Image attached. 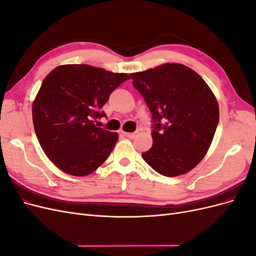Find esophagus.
I'll return each mask as SVG.
<instances>
[{
	"mask_svg": "<svg viewBox=\"0 0 256 256\" xmlns=\"http://www.w3.org/2000/svg\"><path fill=\"white\" fill-rule=\"evenodd\" d=\"M138 134V131H134V132H122L124 136H127L129 138H134Z\"/></svg>",
	"mask_w": 256,
	"mask_h": 256,
	"instance_id": "esophagus-1",
	"label": "esophagus"
}]
</instances>
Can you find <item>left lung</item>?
Returning a JSON list of instances; mask_svg holds the SVG:
<instances>
[{"label": "left lung", "instance_id": "left-lung-1", "mask_svg": "<svg viewBox=\"0 0 256 256\" xmlns=\"http://www.w3.org/2000/svg\"><path fill=\"white\" fill-rule=\"evenodd\" d=\"M130 76L152 113V146L143 159L164 176L189 172L206 154L219 122L212 90L182 64H164Z\"/></svg>", "mask_w": 256, "mask_h": 256}]
</instances>
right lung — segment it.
<instances>
[{"label": "right lung", "instance_id": "obj_1", "mask_svg": "<svg viewBox=\"0 0 256 256\" xmlns=\"http://www.w3.org/2000/svg\"><path fill=\"white\" fill-rule=\"evenodd\" d=\"M129 79L90 65L58 66L44 79L33 104L36 136L47 157L74 176L94 172L110 156L118 136L97 127L112 92Z\"/></svg>", "mask_w": 256, "mask_h": 256}]
</instances>
